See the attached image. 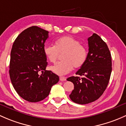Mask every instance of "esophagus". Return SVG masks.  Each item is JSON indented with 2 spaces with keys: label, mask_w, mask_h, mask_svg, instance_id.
<instances>
[{
  "label": "esophagus",
  "mask_w": 126,
  "mask_h": 126,
  "mask_svg": "<svg viewBox=\"0 0 126 126\" xmlns=\"http://www.w3.org/2000/svg\"><path fill=\"white\" fill-rule=\"evenodd\" d=\"M59 80H60L61 81H64L66 80V78L63 77V76H60V77H59Z\"/></svg>",
  "instance_id": "34e87169"
}]
</instances>
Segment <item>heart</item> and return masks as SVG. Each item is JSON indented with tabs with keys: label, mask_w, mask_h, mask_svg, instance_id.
<instances>
[{
	"label": "heart",
	"mask_w": 126,
	"mask_h": 126,
	"mask_svg": "<svg viewBox=\"0 0 126 126\" xmlns=\"http://www.w3.org/2000/svg\"><path fill=\"white\" fill-rule=\"evenodd\" d=\"M44 53L50 62L54 63L63 54V60L50 67V70L60 76L68 73L75 68H79L87 58V50L77 39L72 36H63L55 41V45L46 44Z\"/></svg>",
	"instance_id": "b5f03b06"
}]
</instances>
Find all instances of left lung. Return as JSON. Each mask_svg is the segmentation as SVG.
Returning a JSON list of instances; mask_svg holds the SVG:
<instances>
[{
  "instance_id": "8db88e82",
  "label": "left lung",
  "mask_w": 126,
  "mask_h": 126,
  "mask_svg": "<svg viewBox=\"0 0 126 126\" xmlns=\"http://www.w3.org/2000/svg\"><path fill=\"white\" fill-rule=\"evenodd\" d=\"M87 58L76 73L79 76H71L67 81L74 84L69 96L72 101L86 104L98 99L107 88L111 72L110 50L100 36L93 33L88 38Z\"/></svg>"
}]
</instances>
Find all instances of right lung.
<instances>
[{"label": "right lung", "mask_w": 126, "mask_h": 126, "mask_svg": "<svg viewBox=\"0 0 126 126\" xmlns=\"http://www.w3.org/2000/svg\"><path fill=\"white\" fill-rule=\"evenodd\" d=\"M48 37V31L33 26L23 31L13 45L10 79L17 94L27 101L43 100L48 96L51 87L59 80L58 75L45 70L48 63L44 47Z\"/></svg>", "instance_id": "right-lung-1"}]
</instances>
